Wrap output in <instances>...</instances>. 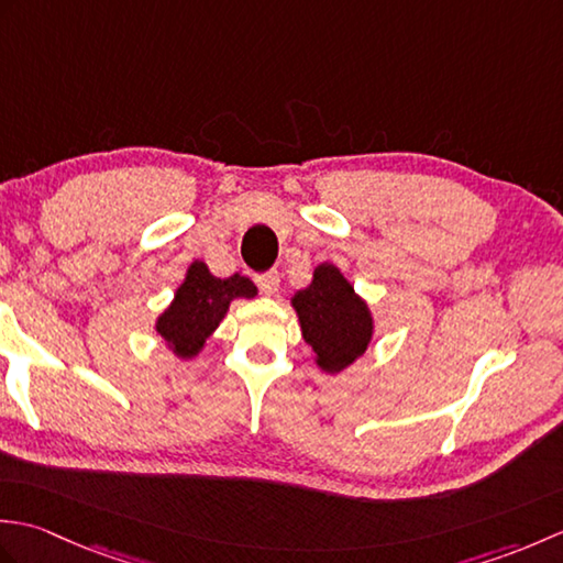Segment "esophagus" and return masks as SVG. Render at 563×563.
I'll use <instances>...</instances> for the list:
<instances>
[{"label": "esophagus", "instance_id": "34e87169", "mask_svg": "<svg viewBox=\"0 0 563 563\" xmlns=\"http://www.w3.org/2000/svg\"><path fill=\"white\" fill-rule=\"evenodd\" d=\"M256 285L261 288V292L273 295L275 290H278V285H280V275H278V271H266V273L256 275Z\"/></svg>", "mask_w": 563, "mask_h": 563}]
</instances>
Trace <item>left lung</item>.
Masks as SVG:
<instances>
[{
  "label": "left lung",
  "instance_id": "8db88e82",
  "mask_svg": "<svg viewBox=\"0 0 563 563\" xmlns=\"http://www.w3.org/2000/svg\"><path fill=\"white\" fill-rule=\"evenodd\" d=\"M292 307L317 365L329 375L343 373L373 341L375 321L369 307L333 263L314 268L312 283L295 292Z\"/></svg>",
  "mask_w": 563,
  "mask_h": 563
}]
</instances>
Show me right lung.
Listing matches in <instances>:
<instances>
[{"label": "right lung", "instance_id": "1", "mask_svg": "<svg viewBox=\"0 0 563 563\" xmlns=\"http://www.w3.org/2000/svg\"><path fill=\"white\" fill-rule=\"evenodd\" d=\"M256 285L244 275L214 278L202 261H194L186 271V280L178 285L174 302L157 319V333L176 357H196L210 333L220 327L232 300L254 297Z\"/></svg>", "mask_w": 563, "mask_h": 563}]
</instances>
